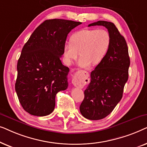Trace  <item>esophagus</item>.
Here are the masks:
<instances>
[{"mask_svg":"<svg viewBox=\"0 0 147 147\" xmlns=\"http://www.w3.org/2000/svg\"><path fill=\"white\" fill-rule=\"evenodd\" d=\"M72 84H73V85L74 86H76V87L82 88L85 85V79H84L83 76H82L81 75L76 74V75L73 77V79H72Z\"/></svg>","mask_w":147,"mask_h":147,"instance_id":"obj_1","label":"esophagus"}]
</instances>
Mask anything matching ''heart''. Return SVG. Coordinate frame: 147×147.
Segmentation results:
<instances>
[{"mask_svg": "<svg viewBox=\"0 0 147 147\" xmlns=\"http://www.w3.org/2000/svg\"><path fill=\"white\" fill-rule=\"evenodd\" d=\"M111 38L105 29H83L76 32L70 38V42L63 45V58L70 65L78 56V65L86 67L99 64L105 57L110 45Z\"/></svg>", "mask_w": 147, "mask_h": 147, "instance_id": "b5f03b06", "label": "heart"}]
</instances>
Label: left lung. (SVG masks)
Returning a JSON list of instances; mask_svg holds the SVG:
<instances>
[{
  "instance_id": "1",
  "label": "left lung",
  "mask_w": 147,
  "mask_h": 147,
  "mask_svg": "<svg viewBox=\"0 0 147 147\" xmlns=\"http://www.w3.org/2000/svg\"><path fill=\"white\" fill-rule=\"evenodd\" d=\"M96 25L108 29L111 42L103 60L91 72V81L84 91V99L80 106L82 116L92 120L109 115L122 99L130 66L127 44L115 25L98 21L88 27Z\"/></svg>"
}]
</instances>
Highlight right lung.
<instances>
[{
  "mask_svg": "<svg viewBox=\"0 0 147 147\" xmlns=\"http://www.w3.org/2000/svg\"><path fill=\"white\" fill-rule=\"evenodd\" d=\"M80 24L69 20H46L23 46L17 63L15 90L22 107L31 115L51 114L56 94L67 88L69 69L60 58L68 33Z\"/></svg>",
  "mask_w": 147,
  "mask_h": 147,
  "instance_id": "right-lung-1",
  "label": "right lung"
}]
</instances>
